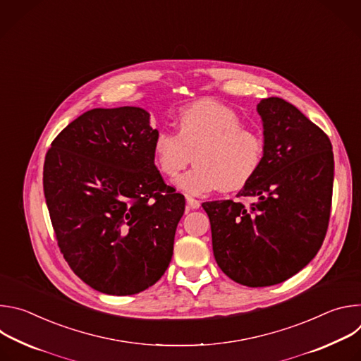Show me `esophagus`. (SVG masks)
Segmentation results:
<instances>
[{"label":"esophagus","instance_id":"34e87169","mask_svg":"<svg viewBox=\"0 0 361 361\" xmlns=\"http://www.w3.org/2000/svg\"><path fill=\"white\" fill-rule=\"evenodd\" d=\"M187 205H188V209L195 210V209L200 207V201L195 200V198H192V197H187Z\"/></svg>","mask_w":361,"mask_h":361}]
</instances>
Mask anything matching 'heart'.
I'll return each mask as SVG.
<instances>
[{
  "instance_id": "1",
  "label": "heart",
  "mask_w": 361,
  "mask_h": 361,
  "mask_svg": "<svg viewBox=\"0 0 361 361\" xmlns=\"http://www.w3.org/2000/svg\"><path fill=\"white\" fill-rule=\"evenodd\" d=\"M178 133L160 128L152 141V159L160 173L177 177L194 154L195 167L177 180L188 195L214 190L244 188L260 170L264 142L259 133L243 127L233 109L214 99H201L180 110Z\"/></svg>"
}]
</instances>
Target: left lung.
Wrapping results in <instances>:
<instances>
[{
    "instance_id": "obj_1",
    "label": "left lung",
    "mask_w": 361,
    "mask_h": 361,
    "mask_svg": "<svg viewBox=\"0 0 361 361\" xmlns=\"http://www.w3.org/2000/svg\"><path fill=\"white\" fill-rule=\"evenodd\" d=\"M260 170L233 200L202 202L219 267L238 284L286 281L320 250L330 220L334 156L327 134L279 97L260 101Z\"/></svg>"
}]
</instances>
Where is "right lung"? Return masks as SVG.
<instances>
[{"label":"right lung","instance_id":"obj_1","mask_svg":"<svg viewBox=\"0 0 361 361\" xmlns=\"http://www.w3.org/2000/svg\"><path fill=\"white\" fill-rule=\"evenodd\" d=\"M156 134L142 109H94L47 151L42 184L57 244L97 291L137 294L171 262L185 200L154 164Z\"/></svg>","mask_w":361,"mask_h":361}]
</instances>
